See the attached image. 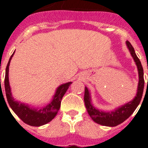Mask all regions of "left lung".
<instances>
[{"label":"left lung","instance_id":"obj_1","mask_svg":"<svg viewBox=\"0 0 148 148\" xmlns=\"http://www.w3.org/2000/svg\"><path fill=\"white\" fill-rule=\"evenodd\" d=\"M126 44L128 49L130 50V54L133 56V59L136 64L137 67H138V76H139L138 90H137L136 96L134 98V99L130 102H128L127 104L122 106V107H120L116 110L106 113V112H103V111H100L99 110L95 109L92 105L89 91L87 87H85L84 100V104H85L87 112L95 122L98 123L99 125H104V126H117L118 125L122 123L123 121H125L127 119L129 118L131 116V114H133L134 110L136 109V108L140 103L142 94H143L144 86H145L143 67L142 66L140 60L138 59L136 54L134 48L133 47L132 44L128 40L126 41Z\"/></svg>","mask_w":148,"mask_h":148}]
</instances>
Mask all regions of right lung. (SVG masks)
I'll return each mask as SVG.
<instances>
[{"instance_id": "obj_1", "label": "right lung", "mask_w": 148, "mask_h": 148, "mask_svg": "<svg viewBox=\"0 0 148 148\" xmlns=\"http://www.w3.org/2000/svg\"><path fill=\"white\" fill-rule=\"evenodd\" d=\"M13 54L10 57L7 66H6L4 79L5 92H6L8 103L10 104V108L15 112V114L27 125L36 127L45 125L47 123L52 121L56 114L58 113V111L59 110V108L61 107V99L72 82H68L60 86L57 89L53 101L44 108H33L29 106L28 104L16 101L12 96L10 83H9V66H10V61L13 56Z\"/></svg>"}]
</instances>
